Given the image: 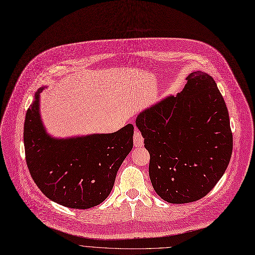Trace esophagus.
Masks as SVG:
<instances>
[{
	"label": "esophagus",
	"mask_w": 255,
	"mask_h": 255,
	"mask_svg": "<svg viewBox=\"0 0 255 255\" xmlns=\"http://www.w3.org/2000/svg\"><path fill=\"white\" fill-rule=\"evenodd\" d=\"M133 143L135 147H142L144 145V138L141 134V131L138 128H134L133 133Z\"/></svg>",
	"instance_id": "1"
}]
</instances>
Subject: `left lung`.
<instances>
[{"mask_svg": "<svg viewBox=\"0 0 255 255\" xmlns=\"http://www.w3.org/2000/svg\"><path fill=\"white\" fill-rule=\"evenodd\" d=\"M150 154L152 186L169 203L197 201L223 177L233 134L224 98L213 78L194 71L177 96H168L135 120Z\"/></svg>", "mask_w": 255, "mask_h": 255, "instance_id": "left-lung-1", "label": "left lung"}]
</instances>
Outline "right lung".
<instances>
[{
  "mask_svg": "<svg viewBox=\"0 0 255 255\" xmlns=\"http://www.w3.org/2000/svg\"><path fill=\"white\" fill-rule=\"evenodd\" d=\"M24 122L25 158L30 175L47 197L65 207L88 209L102 203L116 173L132 149L133 127L112 133L58 139L47 133L40 113V94Z\"/></svg>",
  "mask_w": 255,
  "mask_h": 255,
  "instance_id": "obj_1",
  "label": "right lung"
}]
</instances>
